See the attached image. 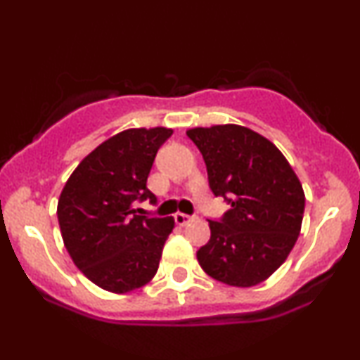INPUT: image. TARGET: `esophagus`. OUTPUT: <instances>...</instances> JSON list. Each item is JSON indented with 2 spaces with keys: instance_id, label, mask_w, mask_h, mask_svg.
<instances>
[{
  "instance_id": "esophagus-1",
  "label": "esophagus",
  "mask_w": 360,
  "mask_h": 360,
  "mask_svg": "<svg viewBox=\"0 0 360 360\" xmlns=\"http://www.w3.org/2000/svg\"><path fill=\"white\" fill-rule=\"evenodd\" d=\"M174 220H176L177 225L184 226V225H188L189 221H193L194 217H189V214H186V213H176L174 214Z\"/></svg>"
}]
</instances>
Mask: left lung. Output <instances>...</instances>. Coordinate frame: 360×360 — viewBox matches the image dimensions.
I'll return each instance as SVG.
<instances>
[{
  "instance_id": "obj_1",
  "label": "left lung",
  "mask_w": 360,
  "mask_h": 360,
  "mask_svg": "<svg viewBox=\"0 0 360 360\" xmlns=\"http://www.w3.org/2000/svg\"><path fill=\"white\" fill-rule=\"evenodd\" d=\"M203 155L208 183L230 210L208 220L212 237L196 252L208 276L229 286L266 281L288 259L301 230L304 193L286 157L240 125L186 131Z\"/></svg>"
}]
</instances>
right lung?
Here are the masks:
<instances>
[{"mask_svg": "<svg viewBox=\"0 0 360 360\" xmlns=\"http://www.w3.org/2000/svg\"><path fill=\"white\" fill-rule=\"evenodd\" d=\"M171 128H130L81 160L62 189L57 218L65 249L91 283L111 292L142 288L155 276L172 217H146L147 177Z\"/></svg>", "mask_w": 360, "mask_h": 360, "instance_id": "obj_1", "label": "right lung"}]
</instances>
